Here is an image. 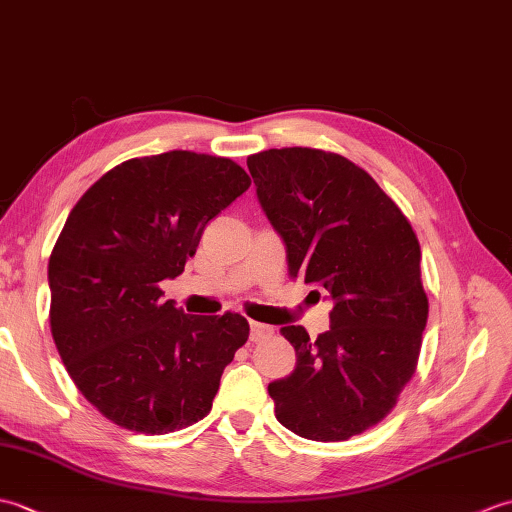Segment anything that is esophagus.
<instances>
[{
    "mask_svg": "<svg viewBox=\"0 0 512 512\" xmlns=\"http://www.w3.org/2000/svg\"><path fill=\"white\" fill-rule=\"evenodd\" d=\"M273 334V328L264 323H257V321H250V341H262L266 336Z\"/></svg>",
    "mask_w": 512,
    "mask_h": 512,
    "instance_id": "1",
    "label": "esophagus"
}]
</instances>
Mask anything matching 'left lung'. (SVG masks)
Segmentation results:
<instances>
[{
    "mask_svg": "<svg viewBox=\"0 0 512 512\" xmlns=\"http://www.w3.org/2000/svg\"><path fill=\"white\" fill-rule=\"evenodd\" d=\"M246 165L290 277L334 303L317 341L281 328L297 365L268 385L275 416L301 438L350 440L394 409L416 372L429 314L418 237L376 180L332 151L268 149Z\"/></svg>",
    "mask_w": 512,
    "mask_h": 512,
    "instance_id": "left-lung-1",
    "label": "left lung"
}]
</instances>
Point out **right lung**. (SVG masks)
I'll list each match as a JSON object with an SVG mask.
<instances>
[{
	"instance_id": "obj_1",
	"label": "right lung",
	"mask_w": 512,
	"mask_h": 512,
	"mask_svg": "<svg viewBox=\"0 0 512 512\" xmlns=\"http://www.w3.org/2000/svg\"><path fill=\"white\" fill-rule=\"evenodd\" d=\"M248 187L231 158L167 151L107 171L65 220L48 262L52 339L118 427L160 436L211 411L248 321L184 314L158 284L182 275L206 224Z\"/></svg>"
}]
</instances>
